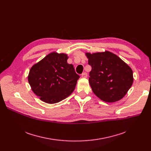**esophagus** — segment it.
<instances>
[{
	"instance_id": "34e87169",
	"label": "esophagus",
	"mask_w": 151,
	"mask_h": 151,
	"mask_svg": "<svg viewBox=\"0 0 151 151\" xmlns=\"http://www.w3.org/2000/svg\"><path fill=\"white\" fill-rule=\"evenodd\" d=\"M81 77L83 78H86L87 77H88V74L84 72V73L81 74Z\"/></svg>"
}]
</instances>
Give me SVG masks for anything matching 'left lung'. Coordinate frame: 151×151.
Segmentation results:
<instances>
[{
    "label": "left lung",
    "instance_id": "1",
    "mask_svg": "<svg viewBox=\"0 0 151 151\" xmlns=\"http://www.w3.org/2000/svg\"><path fill=\"white\" fill-rule=\"evenodd\" d=\"M86 55L92 67L89 82L93 93L101 100L109 103L122 99L133 84L131 68L109 51Z\"/></svg>",
    "mask_w": 151,
    "mask_h": 151
}]
</instances>
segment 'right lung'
Here are the masks:
<instances>
[{
  "mask_svg": "<svg viewBox=\"0 0 151 151\" xmlns=\"http://www.w3.org/2000/svg\"><path fill=\"white\" fill-rule=\"evenodd\" d=\"M65 54L52 52L32 67L28 81L32 90L47 104H55L73 92L80 78Z\"/></svg>",
  "mask_w": 151,
  "mask_h": 151,
  "instance_id": "right-lung-1",
  "label": "right lung"
}]
</instances>
